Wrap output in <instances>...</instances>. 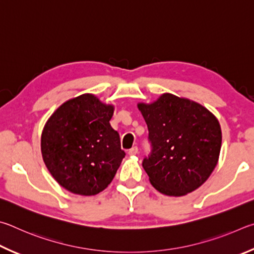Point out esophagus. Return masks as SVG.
<instances>
[{
	"instance_id": "obj_1",
	"label": "esophagus",
	"mask_w": 254,
	"mask_h": 254,
	"mask_svg": "<svg viewBox=\"0 0 254 254\" xmlns=\"http://www.w3.org/2000/svg\"><path fill=\"white\" fill-rule=\"evenodd\" d=\"M137 153H138V147H137V146H134V147L128 150V154H129L130 156H132V155H136Z\"/></svg>"
}]
</instances>
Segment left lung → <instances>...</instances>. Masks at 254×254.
Returning <instances> with one entry per match:
<instances>
[{"label": "left lung", "mask_w": 254, "mask_h": 254, "mask_svg": "<svg viewBox=\"0 0 254 254\" xmlns=\"http://www.w3.org/2000/svg\"><path fill=\"white\" fill-rule=\"evenodd\" d=\"M152 152L143 161L149 182L168 196H183L210 177L219 161V120L205 107L163 93L152 104L139 102Z\"/></svg>", "instance_id": "left-lung-1"}]
</instances>
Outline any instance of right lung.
<instances>
[{"mask_svg": "<svg viewBox=\"0 0 254 254\" xmlns=\"http://www.w3.org/2000/svg\"><path fill=\"white\" fill-rule=\"evenodd\" d=\"M114 106L84 93L62 104L41 136L44 164L58 183L73 194L104 190L125 157L119 134L110 126Z\"/></svg>", "mask_w": 254, "mask_h": 254, "instance_id": "1", "label": "right lung"}]
</instances>
